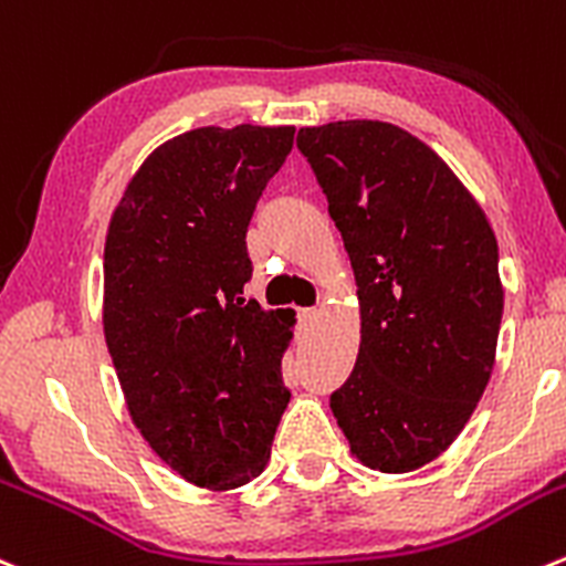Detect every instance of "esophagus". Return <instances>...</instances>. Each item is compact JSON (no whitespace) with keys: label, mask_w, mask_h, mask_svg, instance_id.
<instances>
[{"label":"esophagus","mask_w":566,"mask_h":566,"mask_svg":"<svg viewBox=\"0 0 566 566\" xmlns=\"http://www.w3.org/2000/svg\"><path fill=\"white\" fill-rule=\"evenodd\" d=\"M317 321V310L315 306H304V310H298V323L301 326H312V323Z\"/></svg>","instance_id":"34e87169"}]
</instances>
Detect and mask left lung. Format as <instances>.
I'll list each match as a JSON object with an SVG mask.
<instances>
[{
	"label": "left lung",
	"mask_w": 566,
	"mask_h": 566,
	"mask_svg": "<svg viewBox=\"0 0 566 566\" xmlns=\"http://www.w3.org/2000/svg\"><path fill=\"white\" fill-rule=\"evenodd\" d=\"M295 144L359 287V356L332 411L367 468L409 473L457 440L490 381L497 240L451 168L398 126L334 120Z\"/></svg>",
	"instance_id": "8db88e82"
}]
</instances>
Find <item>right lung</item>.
<instances>
[{"label": "right lung", "instance_id": "obj_1", "mask_svg": "<svg viewBox=\"0 0 566 566\" xmlns=\"http://www.w3.org/2000/svg\"><path fill=\"white\" fill-rule=\"evenodd\" d=\"M293 126H201L132 177L104 245V337L151 451L190 484L234 490L262 473L290 403L293 312H265L249 232Z\"/></svg>", "mask_w": 566, "mask_h": 566}]
</instances>
